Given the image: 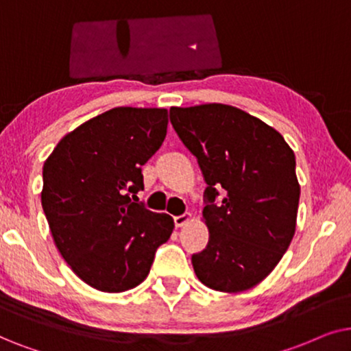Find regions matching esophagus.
<instances>
[{
	"instance_id": "1",
	"label": "esophagus",
	"mask_w": 351,
	"mask_h": 351,
	"mask_svg": "<svg viewBox=\"0 0 351 351\" xmlns=\"http://www.w3.org/2000/svg\"><path fill=\"white\" fill-rule=\"evenodd\" d=\"M191 219H193V215H191V213H184V215H180V217H175L176 228L186 226V224H188Z\"/></svg>"
}]
</instances>
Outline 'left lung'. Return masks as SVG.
Segmentation results:
<instances>
[{"instance_id": "obj_1", "label": "left lung", "mask_w": 351, "mask_h": 351, "mask_svg": "<svg viewBox=\"0 0 351 351\" xmlns=\"http://www.w3.org/2000/svg\"><path fill=\"white\" fill-rule=\"evenodd\" d=\"M170 121L207 183L202 213L210 241L193 255L195 276L219 292L252 289L276 268L295 234L293 151L273 127L232 106L171 107Z\"/></svg>"}]
</instances>
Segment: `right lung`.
<instances>
[{
	"instance_id": "1",
	"label": "right lung",
	"mask_w": 351,
	"mask_h": 351,
	"mask_svg": "<svg viewBox=\"0 0 351 351\" xmlns=\"http://www.w3.org/2000/svg\"><path fill=\"white\" fill-rule=\"evenodd\" d=\"M168 110L115 107L58 143L43 165V205L54 244L83 282L125 292L147 278L173 218L138 204L141 167L162 146Z\"/></svg>"
}]
</instances>
